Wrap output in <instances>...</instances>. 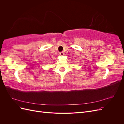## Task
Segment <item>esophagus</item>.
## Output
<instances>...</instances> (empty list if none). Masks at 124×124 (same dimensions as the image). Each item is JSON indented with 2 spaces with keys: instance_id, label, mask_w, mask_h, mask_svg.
<instances>
[{
  "instance_id": "34e87169",
  "label": "esophagus",
  "mask_w": 124,
  "mask_h": 124,
  "mask_svg": "<svg viewBox=\"0 0 124 124\" xmlns=\"http://www.w3.org/2000/svg\"><path fill=\"white\" fill-rule=\"evenodd\" d=\"M59 54H60V55H61V56H63V55H64V53H63V52H60Z\"/></svg>"
}]
</instances>
